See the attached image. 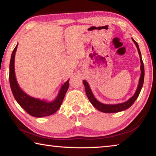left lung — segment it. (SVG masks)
Wrapping results in <instances>:
<instances>
[{
	"mask_svg": "<svg viewBox=\"0 0 156 156\" xmlns=\"http://www.w3.org/2000/svg\"><path fill=\"white\" fill-rule=\"evenodd\" d=\"M132 40H133V43H135V44L136 45V47H137V49H138V51L139 55H140V58L141 75H140V78L139 84H138V88H137L136 93L130 99L127 100V101L125 102H123V103L117 104V105L102 104V103H101V102L98 101V100L95 98V97L94 96V95H93V94H92V92L91 91V89H90V87H89L87 82L85 80H83V84H84V87H85L86 94H87V98H89V101L91 102L92 105H93V106L96 108V109L100 111V112H104V113H116V112H122V111H124L125 109H127L128 108L130 107L131 105L134 103V102L136 101L137 98L138 97L140 93V91H141L142 86H143V83H144V64H143V61H142V60L141 53H140V51L138 44L135 41L133 40V38H132Z\"/></svg>",
	"mask_w": 156,
	"mask_h": 156,
	"instance_id": "obj_1",
	"label": "left lung"
}]
</instances>
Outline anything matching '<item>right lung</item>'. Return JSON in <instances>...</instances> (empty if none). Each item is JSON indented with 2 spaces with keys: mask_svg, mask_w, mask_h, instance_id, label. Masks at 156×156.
Returning a JSON list of instances; mask_svg holds the SVG:
<instances>
[{
  "mask_svg": "<svg viewBox=\"0 0 156 156\" xmlns=\"http://www.w3.org/2000/svg\"><path fill=\"white\" fill-rule=\"evenodd\" d=\"M17 46H16L14 49L13 50L11 60L9 64V83L12 94L14 95L16 100L20 107L24 109L26 112L29 114L34 116V117L40 118L44 116H48L54 114L56 113L64 99L66 92L69 86L68 80L62 86L60 89L59 94L56 99L52 102H47L43 100H40L39 99L34 98L29 96L28 95L24 93L21 89L19 87L17 83L16 79L15 76L14 72V58L15 54L17 49Z\"/></svg>",
  "mask_w": 156,
  "mask_h": 156,
  "instance_id": "obj_1",
  "label": "right lung"
}]
</instances>
